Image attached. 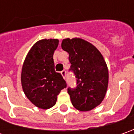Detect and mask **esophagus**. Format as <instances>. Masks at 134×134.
<instances>
[{"instance_id": "esophagus-1", "label": "esophagus", "mask_w": 134, "mask_h": 134, "mask_svg": "<svg viewBox=\"0 0 134 134\" xmlns=\"http://www.w3.org/2000/svg\"><path fill=\"white\" fill-rule=\"evenodd\" d=\"M60 73H61V75H62V76H63V77L64 79H65V77H66V75H65V71H62Z\"/></svg>"}]
</instances>
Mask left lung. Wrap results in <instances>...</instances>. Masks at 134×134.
Returning <instances> with one entry per match:
<instances>
[{
    "label": "left lung",
    "instance_id": "obj_1",
    "mask_svg": "<svg viewBox=\"0 0 134 134\" xmlns=\"http://www.w3.org/2000/svg\"><path fill=\"white\" fill-rule=\"evenodd\" d=\"M61 47L69 54L71 69L77 78V87L68 89L71 104L78 110H91L103 101L108 87L109 72L104 57L80 38L64 39Z\"/></svg>",
    "mask_w": 134,
    "mask_h": 134
}]
</instances>
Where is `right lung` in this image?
Returning <instances> with one entry per match:
<instances>
[{"mask_svg": "<svg viewBox=\"0 0 134 134\" xmlns=\"http://www.w3.org/2000/svg\"><path fill=\"white\" fill-rule=\"evenodd\" d=\"M59 44L56 39H41L32 46L24 61L21 81L24 92L40 109L54 107L57 95L66 87L61 74L54 69L53 56Z\"/></svg>", "mask_w": 134, "mask_h": 134, "instance_id": "right-lung-1", "label": "right lung"}]
</instances>
